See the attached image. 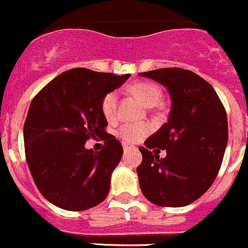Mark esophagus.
Masks as SVG:
<instances>
[{
  "mask_svg": "<svg viewBox=\"0 0 248 248\" xmlns=\"http://www.w3.org/2000/svg\"><path fill=\"white\" fill-rule=\"evenodd\" d=\"M123 148H124V151H129V150H133L134 146L128 145V143H125V142H123Z\"/></svg>",
  "mask_w": 248,
  "mask_h": 248,
  "instance_id": "obj_1",
  "label": "esophagus"
}]
</instances>
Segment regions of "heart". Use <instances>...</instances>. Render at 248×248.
<instances>
[{
	"instance_id": "b5f03b06",
	"label": "heart",
	"mask_w": 248,
	"mask_h": 248,
	"mask_svg": "<svg viewBox=\"0 0 248 248\" xmlns=\"http://www.w3.org/2000/svg\"><path fill=\"white\" fill-rule=\"evenodd\" d=\"M129 91L138 96L147 107H155L161 102L162 89L152 81H138L129 86ZM119 93L113 90L106 93L101 101V110L108 120H114L118 114ZM151 126L146 123H124L118 129V136L125 142H138L148 135Z\"/></svg>"
}]
</instances>
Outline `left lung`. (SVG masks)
Instances as JSON below:
<instances>
[{
	"label": "left lung",
	"mask_w": 248,
	"mask_h": 248,
	"mask_svg": "<svg viewBox=\"0 0 248 248\" xmlns=\"http://www.w3.org/2000/svg\"><path fill=\"white\" fill-rule=\"evenodd\" d=\"M168 89V123L140 147L136 168L141 191L161 207H184L203 195L216 180L228 143L225 108L212 85L193 72L162 68L139 73ZM167 150L164 158L152 148Z\"/></svg>",
	"instance_id": "8db88e82"
}]
</instances>
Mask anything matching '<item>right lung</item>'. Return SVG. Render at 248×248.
Returning a JSON list of instances; mask_svg holds the SVG:
<instances>
[{
  "mask_svg": "<svg viewBox=\"0 0 248 248\" xmlns=\"http://www.w3.org/2000/svg\"><path fill=\"white\" fill-rule=\"evenodd\" d=\"M130 77L74 68L58 75L32 98L24 123L28 167L42 196L67 211H85L103 201L122 143L106 133L101 101ZM105 141L98 153L90 138Z\"/></svg>",
  "mask_w": 248,
  "mask_h": 248,
  "instance_id": "1",
  "label": "right lung"
}]
</instances>
